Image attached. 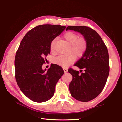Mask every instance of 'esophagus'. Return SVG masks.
Here are the masks:
<instances>
[{
	"instance_id": "1",
	"label": "esophagus",
	"mask_w": 122,
	"mask_h": 122,
	"mask_svg": "<svg viewBox=\"0 0 122 122\" xmlns=\"http://www.w3.org/2000/svg\"><path fill=\"white\" fill-rule=\"evenodd\" d=\"M63 70H64V73H66V72H68V70L67 69H64Z\"/></svg>"
}]
</instances>
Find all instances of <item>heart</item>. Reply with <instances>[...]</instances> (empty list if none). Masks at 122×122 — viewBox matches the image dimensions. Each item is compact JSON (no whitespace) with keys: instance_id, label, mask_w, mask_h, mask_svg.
Returning <instances> with one entry per match:
<instances>
[{"instance_id":"heart-1","label":"heart","mask_w":122,"mask_h":122,"mask_svg":"<svg viewBox=\"0 0 122 122\" xmlns=\"http://www.w3.org/2000/svg\"><path fill=\"white\" fill-rule=\"evenodd\" d=\"M64 38L70 46V52L73 53L77 57L82 56L85 52L87 48V41L84 37L78 38V35L73 32L69 31L63 36ZM56 39L51 42L50 49L52 51L54 50V44ZM72 54L69 55H60L54 58L53 62L63 68H67L76 61V56Z\"/></svg>"}]
</instances>
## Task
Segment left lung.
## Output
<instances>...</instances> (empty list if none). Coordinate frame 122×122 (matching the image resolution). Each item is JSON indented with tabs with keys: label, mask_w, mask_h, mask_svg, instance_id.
<instances>
[{
	"label": "left lung",
	"mask_w": 122,
	"mask_h": 122,
	"mask_svg": "<svg viewBox=\"0 0 122 122\" xmlns=\"http://www.w3.org/2000/svg\"><path fill=\"white\" fill-rule=\"evenodd\" d=\"M83 35L87 41V48L82 58L74 64L84 72L69 69L72 74L69 90L75 99L88 102L94 99L102 91L109 74V56L107 49L100 35L86 26H68ZM82 71V70H80Z\"/></svg>",
	"instance_id": "obj_1"
}]
</instances>
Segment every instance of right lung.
Returning a JSON list of instances; mask_svg holds the SVG:
<instances>
[{"mask_svg": "<svg viewBox=\"0 0 122 122\" xmlns=\"http://www.w3.org/2000/svg\"><path fill=\"white\" fill-rule=\"evenodd\" d=\"M65 29L60 25H38L27 33L18 49L15 59V80L22 92L35 102L50 99L64 74L57 64H52L47 71L42 66L50 53L51 42Z\"/></svg>", "mask_w": 122, "mask_h": 122, "instance_id": "1", "label": "right lung"}]
</instances>
